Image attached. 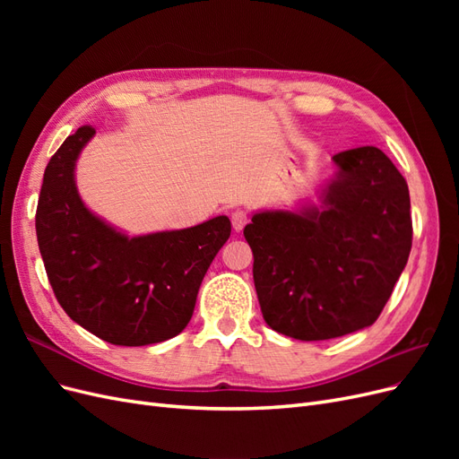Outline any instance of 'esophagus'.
Here are the masks:
<instances>
[{
  "label": "esophagus",
  "instance_id": "34e87169",
  "mask_svg": "<svg viewBox=\"0 0 459 459\" xmlns=\"http://www.w3.org/2000/svg\"><path fill=\"white\" fill-rule=\"evenodd\" d=\"M247 221H248V216L243 211H235L231 214V226H233L235 231H241L247 226Z\"/></svg>",
  "mask_w": 459,
  "mask_h": 459
}]
</instances>
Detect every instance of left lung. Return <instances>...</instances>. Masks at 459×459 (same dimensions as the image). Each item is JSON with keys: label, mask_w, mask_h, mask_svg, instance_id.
<instances>
[{"label": "left lung", "mask_w": 459, "mask_h": 459, "mask_svg": "<svg viewBox=\"0 0 459 459\" xmlns=\"http://www.w3.org/2000/svg\"><path fill=\"white\" fill-rule=\"evenodd\" d=\"M317 204L258 211L245 226L266 324L299 341H325L379 317L411 251L406 179L377 147L333 157Z\"/></svg>", "instance_id": "obj_1"}]
</instances>
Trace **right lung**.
<instances>
[{"mask_svg": "<svg viewBox=\"0 0 459 459\" xmlns=\"http://www.w3.org/2000/svg\"><path fill=\"white\" fill-rule=\"evenodd\" d=\"M93 135L91 126L68 135L44 172L36 235L53 293L73 322L110 344L169 341L189 324L231 221L216 216L135 238L110 226L76 187V162Z\"/></svg>", "mask_w": 459, "mask_h": 459, "instance_id": "1", "label": "right lung"}]
</instances>
